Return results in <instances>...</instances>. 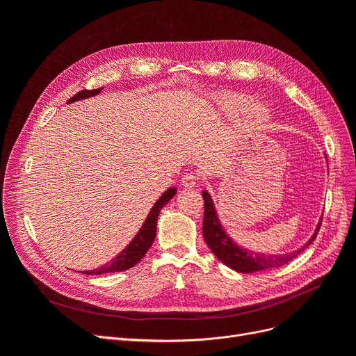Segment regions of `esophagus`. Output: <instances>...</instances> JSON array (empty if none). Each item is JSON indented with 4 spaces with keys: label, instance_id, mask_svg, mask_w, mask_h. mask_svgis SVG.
I'll use <instances>...</instances> for the list:
<instances>
[{
    "label": "esophagus",
    "instance_id": "esophagus-1",
    "mask_svg": "<svg viewBox=\"0 0 356 356\" xmlns=\"http://www.w3.org/2000/svg\"><path fill=\"white\" fill-rule=\"evenodd\" d=\"M197 181H199V176L195 175V173H186L181 177L183 188H195V186L197 184Z\"/></svg>",
    "mask_w": 356,
    "mask_h": 356
}]
</instances>
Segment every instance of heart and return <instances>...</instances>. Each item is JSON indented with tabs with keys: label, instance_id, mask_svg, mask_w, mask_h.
<instances>
[{
	"label": "heart",
	"instance_id": "heart-1",
	"mask_svg": "<svg viewBox=\"0 0 356 356\" xmlns=\"http://www.w3.org/2000/svg\"><path fill=\"white\" fill-rule=\"evenodd\" d=\"M255 117L258 120H264L266 118V111L263 108H255Z\"/></svg>",
	"mask_w": 356,
	"mask_h": 356
}]
</instances>
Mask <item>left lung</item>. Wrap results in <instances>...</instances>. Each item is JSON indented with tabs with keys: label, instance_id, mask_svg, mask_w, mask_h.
I'll use <instances>...</instances> for the list:
<instances>
[{
	"label": "left lung",
	"instance_id": "obj_1",
	"mask_svg": "<svg viewBox=\"0 0 356 356\" xmlns=\"http://www.w3.org/2000/svg\"><path fill=\"white\" fill-rule=\"evenodd\" d=\"M202 196L204 200V213H203V227H202L203 238H204V241H207V244L211 248V251L216 255V258L219 261H222L223 264L238 273L263 271V270H268V268L282 267V266L290 263L291 259H294L297 255H300L316 239L317 232H319L321 225H322V220H321L319 225H317L314 235L309 239L307 244H305V247L298 248L297 251L283 254V255L255 254L252 251H247L244 248L238 247L235 242L225 234V231L222 229L220 223L218 220V216H216V212L213 208V202H212L209 193L203 192Z\"/></svg>",
	"mask_w": 356,
	"mask_h": 356
}]
</instances>
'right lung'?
I'll use <instances>...</instances> for the list:
<instances>
[{
	"label": "right lung",
	"instance_id": "1",
	"mask_svg": "<svg viewBox=\"0 0 356 356\" xmlns=\"http://www.w3.org/2000/svg\"><path fill=\"white\" fill-rule=\"evenodd\" d=\"M102 88L98 89H83L79 90L76 95H73L67 102H74L82 98H89L97 95V93L101 92ZM176 189L172 188L163 193V196L154 203V207L149 211L145 222L143 223V227L140 228L138 234L134 236V239L129 242L128 247L115 258H112L108 264L97 268V270H90L85 271L83 274H106V273H118V271H125L131 267H134L138 261L145 255V252L152 247L153 241L156 238V231H157V218L160 213V209L164 207V204L170 200L176 195Z\"/></svg>",
	"mask_w": 356,
	"mask_h": 356
}]
</instances>
